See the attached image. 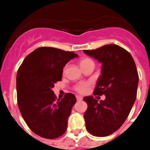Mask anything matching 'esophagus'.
Instances as JSON below:
<instances>
[{"label":"esophagus","instance_id":"esophagus-1","mask_svg":"<svg viewBox=\"0 0 150 150\" xmlns=\"http://www.w3.org/2000/svg\"><path fill=\"white\" fill-rule=\"evenodd\" d=\"M76 100H81L82 99H83V97L80 96V95H76Z\"/></svg>","mask_w":150,"mask_h":150}]
</instances>
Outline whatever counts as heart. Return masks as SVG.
Here are the masks:
<instances>
[{"instance_id": "heart-1", "label": "heart", "mask_w": 150, "mask_h": 150, "mask_svg": "<svg viewBox=\"0 0 150 150\" xmlns=\"http://www.w3.org/2000/svg\"><path fill=\"white\" fill-rule=\"evenodd\" d=\"M90 62H92V61L90 59L86 58V59H83L82 60H80L79 64H80V66H83ZM90 86H91V82H80L75 86L74 89L80 94H86L88 92Z\"/></svg>"}]
</instances>
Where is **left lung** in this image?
<instances>
[{
  "label": "left lung",
  "mask_w": 150,
  "mask_h": 150,
  "mask_svg": "<svg viewBox=\"0 0 150 150\" xmlns=\"http://www.w3.org/2000/svg\"><path fill=\"white\" fill-rule=\"evenodd\" d=\"M83 52L102 64L94 95L106 97L100 102L93 96L83 98L88 104L86 127L94 136L106 137L117 131L129 115L137 97L138 73L131 54L118 45Z\"/></svg>",
  "instance_id": "obj_1"
}]
</instances>
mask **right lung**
<instances>
[{"instance_id": "1", "label": "right lung", "mask_w": 150, "mask_h": 150, "mask_svg": "<svg viewBox=\"0 0 150 150\" xmlns=\"http://www.w3.org/2000/svg\"><path fill=\"white\" fill-rule=\"evenodd\" d=\"M78 55L53 47H40L24 59L16 76L17 102L34 133L55 139L66 132L67 118L76 102L74 94L56 100L54 84L61 81L66 64Z\"/></svg>"}]
</instances>
